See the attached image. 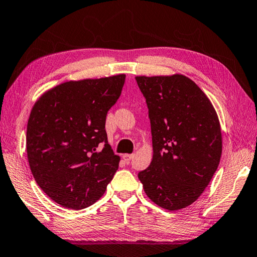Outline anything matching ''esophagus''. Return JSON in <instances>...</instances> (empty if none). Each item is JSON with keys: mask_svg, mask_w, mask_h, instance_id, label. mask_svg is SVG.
I'll return each instance as SVG.
<instances>
[{"mask_svg": "<svg viewBox=\"0 0 257 257\" xmlns=\"http://www.w3.org/2000/svg\"><path fill=\"white\" fill-rule=\"evenodd\" d=\"M133 158H134V154H124V156H123L124 161L126 163H128Z\"/></svg>", "mask_w": 257, "mask_h": 257, "instance_id": "esophagus-1", "label": "esophagus"}]
</instances>
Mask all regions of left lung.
<instances>
[{"label":"left lung","instance_id":"1","mask_svg":"<svg viewBox=\"0 0 257 257\" xmlns=\"http://www.w3.org/2000/svg\"><path fill=\"white\" fill-rule=\"evenodd\" d=\"M149 108L153 158L140 171L147 196L168 210L195 202L209 185L221 156L216 110L182 75L135 77Z\"/></svg>","mask_w":257,"mask_h":257}]
</instances>
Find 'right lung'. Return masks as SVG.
I'll return each instance as SVG.
<instances>
[{
  "instance_id": "1",
  "label": "right lung",
  "mask_w": 257,
  "mask_h": 257,
  "mask_svg": "<svg viewBox=\"0 0 257 257\" xmlns=\"http://www.w3.org/2000/svg\"><path fill=\"white\" fill-rule=\"evenodd\" d=\"M125 75L67 81L43 94L27 127V153L35 180L53 201L79 210L104 195L118 169L107 141L106 115Z\"/></svg>"
}]
</instances>
